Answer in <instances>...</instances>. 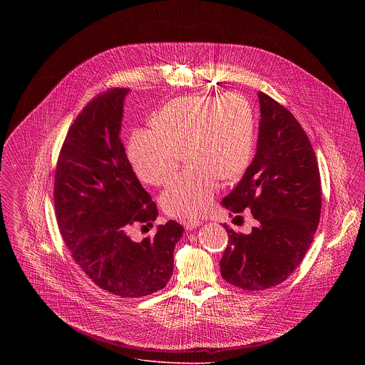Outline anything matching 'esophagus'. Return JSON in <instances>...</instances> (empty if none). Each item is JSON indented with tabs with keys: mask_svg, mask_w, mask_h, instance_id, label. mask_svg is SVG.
Listing matches in <instances>:
<instances>
[{
	"mask_svg": "<svg viewBox=\"0 0 365 365\" xmlns=\"http://www.w3.org/2000/svg\"><path fill=\"white\" fill-rule=\"evenodd\" d=\"M182 223H184V226H185L187 230H192V229L198 227L202 222H201V220H197V219H190V220H184Z\"/></svg>",
	"mask_w": 365,
	"mask_h": 365,
	"instance_id": "esophagus-1",
	"label": "esophagus"
}]
</instances>
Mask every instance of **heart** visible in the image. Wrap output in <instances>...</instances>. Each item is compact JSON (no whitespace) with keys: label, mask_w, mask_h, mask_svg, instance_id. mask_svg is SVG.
Segmentation results:
<instances>
[{"label":"heart","mask_w":365,"mask_h":365,"mask_svg":"<svg viewBox=\"0 0 365 365\" xmlns=\"http://www.w3.org/2000/svg\"><path fill=\"white\" fill-rule=\"evenodd\" d=\"M155 125L135 130L129 142L138 177L164 185L175 174L184 150L192 164L161 195V207L170 216L194 217L208 212L222 177L235 178L250 163L255 113L239 93L173 100L156 113Z\"/></svg>","instance_id":"heart-1"}]
</instances>
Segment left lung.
Returning a JSON list of instances; mask_svg holds the SVG:
<instances>
[{
    "label": "left lung",
    "mask_w": 365,
    "mask_h": 365,
    "mask_svg": "<svg viewBox=\"0 0 365 365\" xmlns=\"http://www.w3.org/2000/svg\"><path fill=\"white\" fill-rule=\"evenodd\" d=\"M257 152L222 205L240 213L250 209L257 226L236 233L223 225L229 243L220 259L223 279L247 291L285 281L311 247L322 209V187L308 135L284 106L259 93Z\"/></svg>",
    "instance_id": "obj_1"
}]
</instances>
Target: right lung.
<instances>
[{"mask_svg": "<svg viewBox=\"0 0 365 365\" xmlns=\"http://www.w3.org/2000/svg\"><path fill=\"white\" fill-rule=\"evenodd\" d=\"M128 93L110 88L78 113L58 155L53 198L58 230L78 267L101 289L139 298L170 281L184 227L168 220L153 237L138 243L129 236L132 226H153L157 207L119 136Z\"/></svg>", "mask_w": 365, "mask_h": 365, "instance_id": "right-lung-1", "label": "right lung"}]
</instances>
